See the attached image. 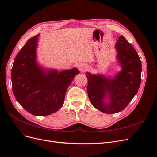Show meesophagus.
<instances>
[{
    "mask_svg": "<svg viewBox=\"0 0 157 157\" xmlns=\"http://www.w3.org/2000/svg\"><path fill=\"white\" fill-rule=\"evenodd\" d=\"M78 67L79 69V70H80L81 71H84L86 70V69H87V66L83 64H81L78 65Z\"/></svg>",
    "mask_w": 157,
    "mask_h": 157,
    "instance_id": "esophagus-1",
    "label": "esophagus"
}]
</instances>
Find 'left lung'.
<instances>
[{
  "instance_id": "8db88e82",
  "label": "left lung",
  "mask_w": 157,
  "mask_h": 157,
  "mask_svg": "<svg viewBox=\"0 0 157 157\" xmlns=\"http://www.w3.org/2000/svg\"><path fill=\"white\" fill-rule=\"evenodd\" d=\"M117 58L122 66V71L113 78L102 75L86 74L87 91L92 105L98 110L107 114L120 112L135 96L141 82L142 63L133 46L121 35L116 43ZM108 94L111 102L103 103Z\"/></svg>"
}]
</instances>
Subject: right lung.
Returning <instances> with one entry per match:
<instances>
[{
	"mask_svg": "<svg viewBox=\"0 0 157 157\" xmlns=\"http://www.w3.org/2000/svg\"><path fill=\"white\" fill-rule=\"evenodd\" d=\"M39 35L31 38L16 56L11 69L12 90L16 100L29 113L51 115L64 104L67 87L77 68L44 71L36 62V42Z\"/></svg>",
	"mask_w": 157,
	"mask_h": 157,
	"instance_id": "add662e5",
	"label": "right lung"
}]
</instances>
